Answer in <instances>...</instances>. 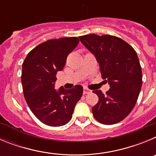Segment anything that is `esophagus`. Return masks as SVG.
I'll use <instances>...</instances> for the list:
<instances>
[{"label": "esophagus", "instance_id": "esophagus-1", "mask_svg": "<svg viewBox=\"0 0 156 156\" xmlns=\"http://www.w3.org/2000/svg\"><path fill=\"white\" fill-rule=\"evenodd\" d=\"M90 92H91V90H90V89H88V88L87 87L83 88V94H89L90 93Z\"/></svg>", "mask_w": 156, "mask_h": 156}]
</instances>
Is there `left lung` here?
<instances>
[{
	"mask_svg": "<svg viewBox=\"0 0 156 156\" xmlns=\"http://www.w3.org/2000/svg\"><path fill=\"white\" fill-rule=\"evenodd\" d=\"M79 38L94 55L101 77L110 86L106 94L101 90H93L98 102L92 108V113L103 124L120 122L133 108L142 86L137 53L126 41L114 36L88 34Z\"/></svg>",
	"mask_w": 156,
	"mask_h": 156,
	"instance_id": "obj_1",
	"label": "left lung"
}]
</instances>
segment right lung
<instances>
[{
    "label": "right lung",
    "mask_w": 156,
    "mask_h": 156,
    "mask_svg": "<svg viewBox=\"0 0 156 156\" xmlns=\"http://www.w3.org/2000/svg\"><path fill=\"white\" fill-rule=\"evenodd\" d=\"M79 42L76 37L49 40L34 48L23 62L24 97L34 115L48 126L68 123L76 104L82 97L81 85L69 90L62 87L55 89L56 74L63 69L67 56Z\"/></svg>",
    "instance_id": "right-lung-1"
}]
</instances>
